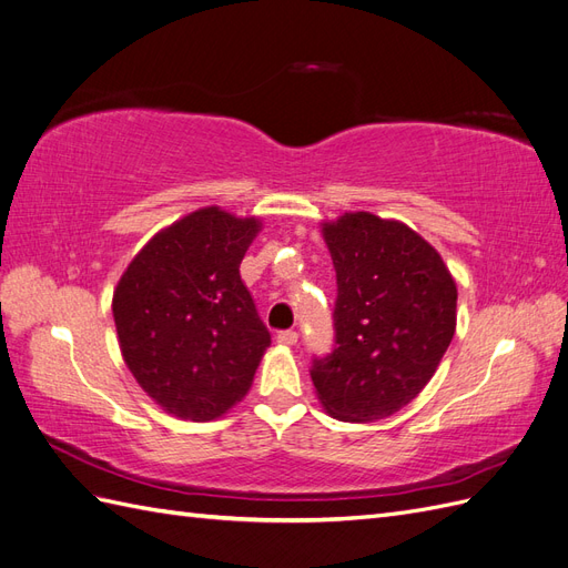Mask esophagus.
<instances>
[{"label":"esophagus","mask_w":568,"mask_h":568,"mask_svg":"<svg viewBox=\"0 0 568 568\" xmlns=\"http://www.w3.org/2000/svg\"><path fill=\"white\" fill-rule=\"evenodd\" d=\"M277 341H280V343H284V346H296V343H298V332H294V329H284V332H280V334H277Z\"/></svg>","instance_id":"34e87169"}]
</instances>
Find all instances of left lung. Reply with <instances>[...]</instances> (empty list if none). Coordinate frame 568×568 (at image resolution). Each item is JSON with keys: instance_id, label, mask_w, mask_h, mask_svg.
Returning <instances> with one entry per match:
<instances>
[{"instance_id": "1", "label": "left lung", "mask_w": 568, "mask_h": 568, "mask_svg": "<svg viewBox=\"0 0 568 568\" xmlns=\"http://www.w3.org/2000/svg\"><path fill=\"white\" fill-rule=\"evenodd\" d=\"M336 270L334 348L313 357L322 405L341 422L395 415L432 379L455 336L457 286L403 222L346 213L324 225Z\"/></svg>"}]
</instances>
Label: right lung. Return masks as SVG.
Here are the masks:
<instances>
[{
  "mask_svg": "<svg viewBox=\"0 0 568 568\" xmlns=\"http://www.w3.org/2000/svg\"><path fill=\"white\" fill-rule=\"evenodd\" d=\"M257 220L203 209L163 230L113 294L125 363L170 415L209 422L242 400L270 332L239 265Z\"/></svg>",
  "mask_w": 568,
  "mask_h": 568,
  "instance_id": "add662e5",
  "label": "right lung"
}]
</instances>
